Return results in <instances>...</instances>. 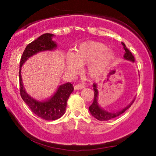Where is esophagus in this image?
<instances>
[{"label":"esophagus","instance_id":"esophagus-1","mask_svg":"<svg viewBox=\"0 0 156 156\" xmlns=\"http://www.w3.org/2000/svg\"><path fill=\"white\" fill-rule=\"evenodd\" d=\"M84 85L83 84H77L74 86V89L77 90V89H81L84 88Z\"/></svg>","mask_w":156,"mask_h":156}]
</instances>
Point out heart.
<instances>
[{"instance_id":"obj_1","label":"heart","mask_w":156,"mask_h":156,"mask_svg":"<svg viewBox=\"0 0 156 156\" xmlns=\"http://www.w3.org/2000/svg\"><path fill=\"white\" fill-rule=\"evenodd\" d=\"M107 46L97 42L82 43L74 52L66 57V69L72 74L80 71V66L88 64L87 72L91 78L99 77L114 59V55Z\"/></svg>"}]
</instances>
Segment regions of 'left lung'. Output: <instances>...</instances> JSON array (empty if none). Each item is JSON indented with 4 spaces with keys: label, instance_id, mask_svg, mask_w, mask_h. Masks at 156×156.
Here are the masks:
<instances>
[{
    "label": "left lung",
    "instance_id": "1",
    "mask_svg": "<svg viewBox=\"0 0 156 156\" xmlns=\"http://www.w3.org/2000/svg\"><path fill=\"white\" fill-rule=\"evenodd\" d=\"M121 44H122L123 49H124L125 50L124 55H123L124 59H126V60H129L134 62L135 59H134L133 55H132V53L130 52L129 49L126 48V46L125 45V44L123 43V42H121ZM93 87H94L93 88L94 91V99L92 104H91V105L89 107V109L91 115H92L95 119H97V120L99 121H108L113 118H115V117L120 116L121 114H122L123 113H124L128 108H130V106H131V104H133L134 101V99H133V101H131V104H129L127 106H126L125 108H122V109L118 111V112H107V111L104 110V108L100 107L99 104H98L97 99H98V94H99V91H98V89H97V86L96 84H94Z\"/></svg>",
    "mask_w": 156,
    "mask_h": 156
}]
</instances>
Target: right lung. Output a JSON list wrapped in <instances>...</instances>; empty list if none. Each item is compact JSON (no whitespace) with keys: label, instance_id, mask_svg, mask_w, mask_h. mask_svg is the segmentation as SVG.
<instances>
[{"label":"right lung","instance_id":"1","mask_svg":"<svg viewBox=\"0 0 156 156\" xmlns=\"http://www.w3.org/2000/svg\"><path fill=\"white\" fill-rule=\"evenodd\" d=\"M53 36L54 35L50 33L43 34L37 39L27 44L21 57L19 70L21 97L34 114L47 121L56 120L65 114L67 105V100L71 93L74 91V87L69 82L62 84L50 99L45 101H37L31 97L25 90L21 77V67L25 61L33 55L40 52L56 49L57 44L52 39Z\"/></svg>","mask_w":156,"mask_h":156}]
</instances>
